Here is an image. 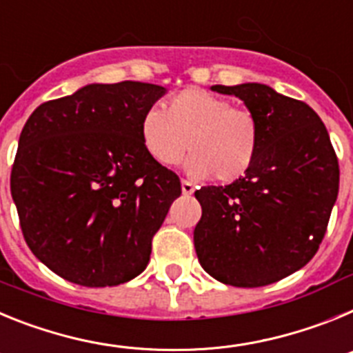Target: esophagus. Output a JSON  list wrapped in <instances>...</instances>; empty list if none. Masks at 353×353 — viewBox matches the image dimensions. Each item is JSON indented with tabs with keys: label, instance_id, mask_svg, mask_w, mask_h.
Instances as JSON below:
<instances>
[{
	"label": "esophagus",
	"instance_id": "esophagus-1",
	"mask_svg": "<svg viewBox=\"0 0 353 353\" xmlns=\"http://www.w3.org/2000/svg\"><path fill=\"white\" fill-rule=\"evenodd\" d=\"M182 192L185 196H191L194 192V185L191 182H187V180H182Z\"/></svg>",
	"mask_w": 353,
	"mask_h": 353
}]
</instances>
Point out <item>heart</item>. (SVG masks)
Instances as JSON below:
<instances>
[{"label":"heart","instance_id":"obj_1","mask_svg":"<svg viewBox=\"0 0 353 353\" xmlns=\"http://www.w3.org/2000/svg\"><path fill=\"white\" fill-rule=\"evenodd\" d=\"M146 154L161 166H174L189 146L187 171L196 179L214 174L232 183L248 174L260 148L261 129L251 109L232 105L226 97L189 88L170 97L164 111L150 108L139 121Z\"/></svg>","mask_w":353,"mask_h":353}]
</instances>
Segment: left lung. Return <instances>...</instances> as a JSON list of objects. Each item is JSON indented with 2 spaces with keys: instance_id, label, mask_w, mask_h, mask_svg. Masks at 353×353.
Returning a JSON list of instances; mask_svg holds the SVG:
<instances>
[{
  "instance_id": "obj_1",
  "label": "left lung",
  "mask_w": 353,
  "mask_h": 353,
  "mask_svg": "<svg viewBox=\"0 0 353 353\" xmlns=\"http://www.w3.org/2000/svg\"><path fill=\"white\" fill-rule=\"evenodd\" d=\"M260 121L256 161L230 185L194 192L201 219L194 248L205 272L256 288L302 269L316 254L339 191V166L323 121L305 102L267 84H215Z\"/></svg>"
}]
</instances>
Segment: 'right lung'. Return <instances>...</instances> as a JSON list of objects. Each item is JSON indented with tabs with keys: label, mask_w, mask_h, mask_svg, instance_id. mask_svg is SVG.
<instances>
[{
	"label": "right lung",
	"mask_w": 353,
	"mask_h": 353,
	"mask_svg": "<svg viewBox=\"0 0 353 353\" xmlns=\"http://www.w3.org/2000/svg\"><path fill=\"white\" fill-rule=\"evenodd\" d=\"M159 84H86L40 104L19 138L10 191L31 252L70 283H127L146 269L152 239L182 194L146 154L143 113Z\"/></svg>",
	"instance_id": "obj_1"
}]
</instances>
